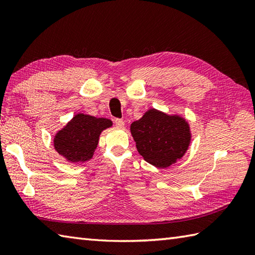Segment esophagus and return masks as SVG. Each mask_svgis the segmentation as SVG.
Masks as SVG:
<instances>
[{"mask_svg": "<svg viewBox=\"0 0 255 255\" xmlns=\"http://www.w3.org/2000/svg\"><path fill=\"white\" fill-rule=\"evenodd\" d=\"M114 124H115L116 126L119 127V128H122V127L125 126V122L123 121V119H119V118L114 119Z\"/></svg>", "mask_w": 255, "mask_h": 255, "instance_id": "esophagus-1", "label": "esophagus"}]
</instances>
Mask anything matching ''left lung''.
<instances>
[{
  "label": "left lung",
  "mask_w": 255,
  "mask_h": 255,
  "mask_svg": "<svg viewBox=\"0 0 255 255\" xmlns=\"http://www.w3.org/2000/svg\"><path fill=\"white\" fill-rule=\"evenodd\" d=\"M138 152L150 164L166 167L186 152L191 134L188 124L178 116L150 110L130 126Z\"/></svg>",
  "instance_id": "1"
}]
</instances>
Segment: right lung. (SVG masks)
Instances as JSON below:
<instances>
[{
	"label": "right lung",
	"mask_w": 255,
	"mask_h": 255,
	"mask_svg": "<svg viewBox=\"0 0 255 255\" xmlns=\"http://www.w3.org/2000/svg\"><path fill=\"white\" fill-rule=\"evenodd\" d=\"M111 126L110 119L78 114L56 134L55 149L73 163L88 161L93 156L101 132Z\"/></svg>",
	"instance_id": "1"
}]
</instances>
